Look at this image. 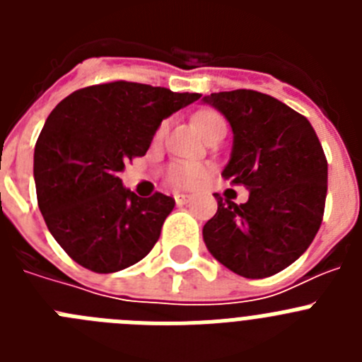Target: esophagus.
I'll use <instances>...</instances> for the list:
<instances>
[{"label": "esophagus", "instance_id": "34e87169", "mask_svg": "<svg viewBox=\"0 0 362 362\" xmlns=\"http://www.w3.org/2000/svg\"><path fill=\"white\" fill-rule=\"evenodd\" d=\"M174 197H175V203H177L179 206L192 203V196H188V194H175Z\"/></svg>", "mask_w": 362, "mask_h": 362}]
</instances>
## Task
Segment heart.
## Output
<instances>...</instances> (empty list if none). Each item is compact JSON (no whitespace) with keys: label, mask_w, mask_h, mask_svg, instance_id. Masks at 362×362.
<instances>
[{"label":"heart","mask_w":362,"mask_h":362,"mask_svg":"<svg viewBox=\"0 0 362 362\" xmlns=\"http://www.w3.org/2000/svg\"><path fill=\"white\" fill-rule=\"evenodd\" d=\"M192 124L194 129L201 134L203 137L212 136L214 132L221 129H226L225 117L221 116L219 112L214 110V108H201L197 110L194 116H192ZM166 124L163 123L161 127L156 132V137H161L165 132ZM209 168L201 163H192V161H174L168 165L166 168V179L170 181L174 187L187 188V187H196L197 183H201L206 175Z\"/></svg>","instance_id":"heart-1"}]
</instances>
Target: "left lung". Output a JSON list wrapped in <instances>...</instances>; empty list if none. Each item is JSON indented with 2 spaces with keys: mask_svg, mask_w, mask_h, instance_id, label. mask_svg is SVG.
I'll return each instance as SVG.
<instances>
[{
  "mask_svg": "<svg viewBox=\"0 0 362 362\" xmlns=\"http://www.w3.org/2000/svg\"><path fill=\"white\" fill-rule=\"evenodd\" d=\"M233 130L230 185L250 190L235 204L216 194L217 212L203 226L210 254L246 279L270 277L305 254L325 216L328 161L305 116L257 90L204 95Z\"/></svg>",
  "mask_w": 362,
  "mask_h": 362,
  "instance_id": "left-lung-1",
  "label": "left lung"
}]
</instances>
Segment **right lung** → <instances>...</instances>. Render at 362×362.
Here are the masks:
<instances>
[{"label":"right lung","mask_w":362,"mask_h":362,"mask_svg":"<svg viewBox=\"0 0 362 362\" xmlns=\"http://www.w3.org/2000/svg\"><path fill=\"white\" fill-rule=\"evenodd\" d=\"M199 98L119 79L79 88L50 112L34 150L37 206L76 263L112 274L152 250L174 197H137L117 174L145 156L165 117Z\"/></svg>","instance_id":"1"}]
</instances>
